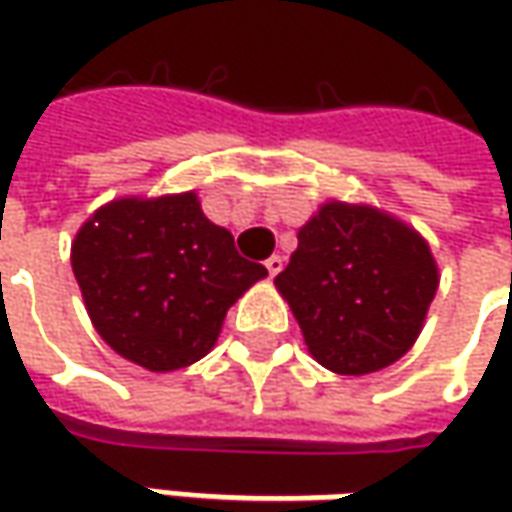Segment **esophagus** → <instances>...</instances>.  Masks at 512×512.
I'll use <instances>...</instances> for the list:
<instances>
[{"label":"esophagus","instance_id":"1","mask_svg":"<svg viewBox=\"0 0 512 512\" xmlns=\"http://www.w3.org/2000/svg\"><path fill=\"white\" fill-rule=\"evenodd\" d=\"M265 267H267V273H270V276H276V273H279V270L285 267V259H282L279 253H273V256H270V259L265 262Z\"/></svg>","mask_w":512,"mask_h":512}]
</instances>
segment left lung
<instances>
[{
	"label": "left lung",
	"instance_id": "obj_1",
	"mask_svg": "<svg viewBox=\"0 0 512 512\" xmlns=\"http://www.w3.org/2000/svg\"><path fill=\"white\" fill-rule=\"evenodd\" d=\"M316 362L364 376L399 362L422 333L439 267L422 236L367 205L327 202L276 276Z\"/></svg>",
	"mask_w": 512,
	"mask_h": 512
}]
</instances>
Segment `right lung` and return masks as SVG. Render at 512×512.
I'll return each mask as SVG.
<instances>
[{
  "label": "right lung",
  "mask_w": 512,
  "mask_h": 512,
  "mask_svg": "<svg viewBox=\"0 0 512 512\" xmlns=\"http://www.w3.org/2000/svg\"><path fill=\"white\" fill-rule=\"evenodd\" d=\"M70 265L99 336L153 373L199 362L227 307L267 276L207 219L196 193L99 207L79 227Z\"/></svg>",
  "instance_id": "1"
}]
</instances>
